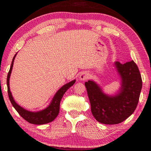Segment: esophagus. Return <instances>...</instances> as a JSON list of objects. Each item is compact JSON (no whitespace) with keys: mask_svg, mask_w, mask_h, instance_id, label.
Returning <instances> with one entry per match:
<instances>
[{"mask_svg":"<svg viewBox=\"0 0 151 151\" xmlns=\"http://www.w3.org/2000/svg\"><path fill=\"white\" fill-rule=\"evenodd\" d=\"M89 77V73L87 72H83L80 76H79V79L81 81H86V79Z\"/></svg>","mask_w":151,"mask_h":151,"instance_id":"obj_1","label":"esophagus"}]
</instances>
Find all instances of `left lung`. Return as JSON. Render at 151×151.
<instances>
[{"instance_id":"obj_1","label":"left lung","mask_w":151,"mask_h":151,"mask_svg":"<svg viewBox=\"0 0 151 151\" xmlns=\"http://www.w3.org/2000/svg\"><path fill=\"white\" fill-rule=\"evenodd\" d=\"M121 78V87L114 95L104 93L96 82L89 80L85 85L91 106V112L97 121L106 124L121 123L133 113L139 103L142 78L133 60L114 63Z\"/></svg>"}]
</instances>
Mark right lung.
Here are the masks:
<instances>
[{"instance_id":"right-lung-1","label":"right lung","mask_w":151,"mask_h":151,"mask_svg":"<svg viewBox=\"0 0 151 151\" xmlns=\"http://www.w3.org/2000/svg\"><path fill=\"white\" fill-rule=\"evenodd\" d=\"M17 55V53L15 54L14 57L12 58L11 66V68H10L6 80L7 88H8V94L12 105L13 106L15 110L19 112L20 115L24 120H26L27 122H29V123L35 124H44L52 122V121H54L56 117L58 116V113H59L60 103L64 94L66 93V91H67L70 86H72L75 83L76 80H73L69 82V83L65 84V85H63L60 89H58V91L56 93L55 96H53L49 105H48L47 108L42 109L41 111L36 112L28 111V110H26L25 109L22 108V106L19 105V104L15 102L13 99V96L12 95L11 90H10V76H11V75L12 67H13L14 60Z\"/></svg>"}]
</instances>
